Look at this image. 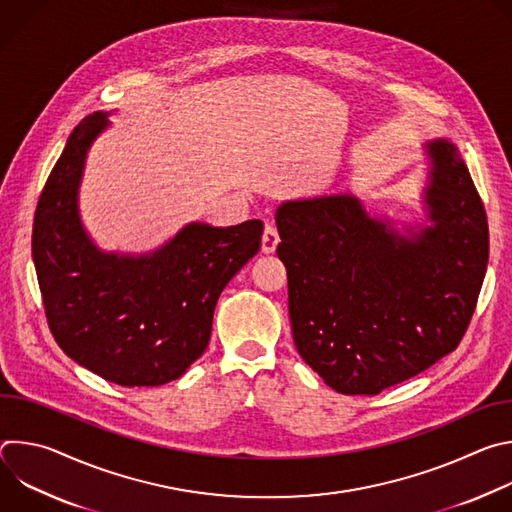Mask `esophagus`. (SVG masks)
Masks as SVG:
<instances>
[{"mask_svg": "<svg viewBox=\"0 0 512 512\" xmlns=\"http://www.w3.org/2000/svg\"><path fill=\"white\" fill-rule=\"evenodd\" d=\"M279 245V233H277V227L267 223L265 225V233H263V253H273Z\"/></svg>", "mask_w": 512, "mask_h": 512, "instance_id": "34e87169", "label": "esophagus"}]
</instances>
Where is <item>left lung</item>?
<instances>
[{
	"label": "left lung",
	"instance_id": "1",
	"mask_svg": "<svg viewBox=\"0 0 512 512\" xmlns=\"http://www.w3.org/2000/svg\"><path fill=\"white\" fill-rule=\"evenodd\" d=\"M433 227L411 239L350 194L277 208L289 320L306 364L342 395H379L464 338L488 265V221L448 139L427 143Z\"/></svg>",
	"mask_w": 512,
	"mask_h": 512
}]
</instances>
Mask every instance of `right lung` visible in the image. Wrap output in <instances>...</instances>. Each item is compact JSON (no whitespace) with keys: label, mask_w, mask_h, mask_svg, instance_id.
Returning <instances> with one entry per match:
<instances>
[{"label":"right lung","mask_w":512,"mask_h":512,"mask_svg":"<svg viewBox=\"0 0 512 512\" xmlns=\"http://www.w3.org/2000/svg\"><path fill=\"white\" fill-rule=\"evenodd\" d=\"M105 127V113H93L70 133L36 206L32 257L58 346L105 381L158 387L206 350L218 296L259 253L263 223H194L143 257L97 251L77 194L87 152Z\"/></svg>","instance_id":"1"}]
</instances>
